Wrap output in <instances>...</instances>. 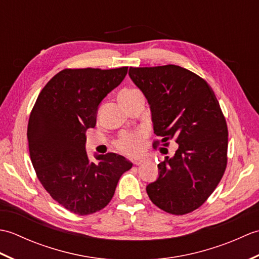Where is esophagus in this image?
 <instances>
[{
  "label": "esophagus",
  "mask_w": 259,
  "mask_h": 259,
  "mask_svg": "<svg viewBox=\"0 0 259 259\" xmlns=\"http://www.w3.org/2000/svg\"><path fill=\"white\" fill-rule=\"evenodd\" d=\"M142 162H144V160H142V159H136V160L134 161V163L136 164V166H140Z\"/></svg>",
  "instance_id": "obj_1"
}]
</instances>
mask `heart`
I'll return each instance as SVG.
<instances>
[{
	"label": "heart",
	"mask_w": 259,
	"mask_h": 259,
	"mask_svg": "<svg viewBox=\"0 0 259 259\" xmlns=\"http://www.w3.org/2000/svg\"><path fill=\"white\" fill-rule=\"evenodd\" d=\"M137 93H139L138 90L136 89H125L120 92L119 95V100L120 101H125L134 97ZM145 134L142 131H137L134 134H125L122 135L117 141V148L122 151L125 155L134 156L136 153H138L141 149V140L144 139Z\"/></svg>",
	"instance_id": "obj_1"
}]
</instances>
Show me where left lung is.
<instances>
[{
  "mask_svg": "<svg viewBox=\"0 0 259 259\" xmlns=\"http://www.w3.org/2000/svg\"><path fill=\"white\" fill-rule=\"evenodd\" d=\"M129 75L150 104L153 147L178 144L172 158L159 161V177L147 186L163 211L185 214L205 202L227 166L228 129L216 96L199 75L179 65L130 68Z\"/></svg>",
  "mask_w": 259,
  "mask_h": 259,
  "instance_id": "left-lung-1",
  "label": "left lung"
}]
</instances>
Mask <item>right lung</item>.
<instances>
[{
	"label": "right lung",
	"instance_id": "right-lung-1",
	"mask_svg": "<svg viewBox=\"0 0 259 259\" xmlns=\"http://www.w3.org/2000/svg\"><path fill=\"white\" fill-rule=\"evenodd\" d=\"M126 72L128 67L64 69L43 88L30 114L27 140L37 178L54 200L80 216L106 207L133 167L117 153L95 155L91 161L85 151L99 104Z\"/></svg>",
	"mask_w": 259,
	"mask_h": 259
}]
</instances>
